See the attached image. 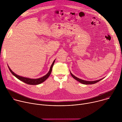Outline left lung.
I'll return each mask as SVG.
<instances>
[{
  "mask_svg": "<svg viewBox=\"0 0 122 122\" xmlns=\"http://www.w3.org/2000/svg\"><path fill=\"white\" fill-rule=\"evenodd\" d=\"M70 74H71V76H72V77L73 78H74L75 80H76L77 81H78V82H80V83H81L82 84H85V85H90V84H95V83H97V82H99V81H101V80H102V79H99V80H96V81H85V80H82V79H79V78H77V77H75L74 75H73L72 73H71V72L70 71Z\"/></svg>",
  "mask_w": 122,
  "mask_h": 122,
  "instance_id": "8db88e82",
  "label": "left lung"
}]
</instances>
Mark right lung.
Segmentation results:
<instances>
[{
  "label": "right lung",
  "mask_w": 122,
  "mask_h": 122,
  "mask_svg": "<svg viewBox=\"0 0 122 122\" xmlns=\"http://www.w3.org/2000/svg\"><path fill=\"white\" fill-rule=\"evenodd\" d=\"M55 61V60L53 61L51 67H50V70L49 71V72L46 75L44 76L43 77H42L41 78H38V79H30V78H25V77H21V76H19V75L16 74L15 73H14L13 71L11 70L10 67L8 66V68H9V70L10 71V72L12 73V74L14 76H15L16 78H17L18 79H19L20 80L23 81L24 83H26L27 84H28V85H38L39 84H41L42 82H44L49 77V76L50 75V74H51V73L52 70V68H53V66H54Z\"/></svg>",
  "instance_id": "obj_1"
}]
</instances>
